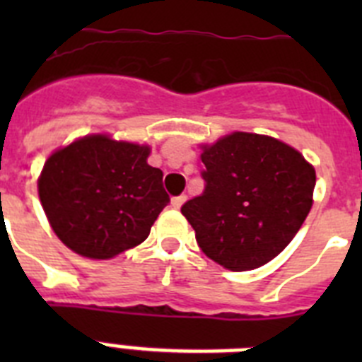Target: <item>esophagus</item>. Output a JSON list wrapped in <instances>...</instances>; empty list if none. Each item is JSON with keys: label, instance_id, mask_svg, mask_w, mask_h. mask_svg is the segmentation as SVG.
<instances>
[{"label": "esophagus", "instance_id": "obj_1", "mask_svg": "<svg viewBox=\"0 0 362 362\" xmlns=\"http://www.w3.org/2000/svg\"><path fill=\"white\" fill-rule=\"evenodd\" d=\"M185 201H187V196H185V194H183V196L174 197V199H172V203H170V204H172V209H175V210L181 209V206H183Z\"/></svg>", "mask_w": 362, "mask_h": 362}]
</instances>
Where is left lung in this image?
Segmentation results:
<instances>
[{"instance_id":"1","label":"left lung","mask_w":362,"mask_h":362,"mask_svg":"<svg viewBox=\"0 0 362 362\" xmlns=\"http://www.w3.org/2000/svg\"><path fill=\"white\" fill-rule=\"evenodd\" d=\"M199 148L206 188L181 209L199 248L232 272L270 263L310 214L313 165L264 134L232 132Z\"/></svg>"}]
</instances>
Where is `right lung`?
Instances as JSON below:
<instances>
[{
    "mask_svg": "<svg viewBox=\"0 0 362 362\" xmlns=\"http://www.w3.org/2000/svg\"><path fill=\"white\" fill-rule=\"evenodd\" d=\"M150 145L88 134L54 150L37 177L41 206L59 241L88 259L141 245L168 204Z\"/></svg>",
    "mask_w": 362,
    "mask_h": 362,
    "instance_id": "right-lung-1",
    "label": "right lung"
}]
</instances>
